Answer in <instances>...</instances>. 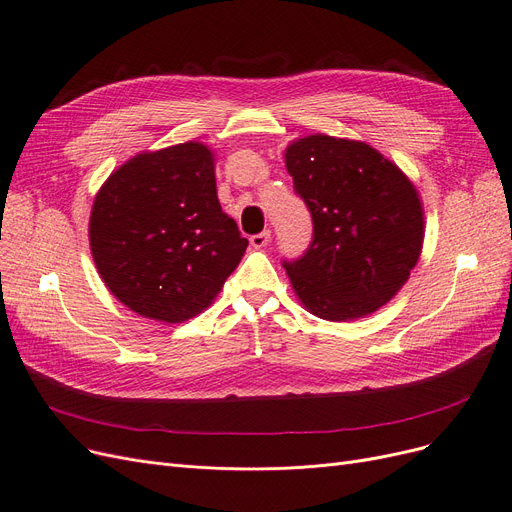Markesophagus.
<instances>
[{
	"label": "esophagus",
	"mask_w": 512,
	"mask_h": 512,
	"mask_svg": "<svg viewBox=\"0 0 512 512\" xmlns=\"http://www.w3.org/2000/svg\"><path fill=\"white\" fill-rule=\"evenodd\" d=\"M269 241H271V231H269V229L260 231V233H256V235L250 237V243H252L254 248H264Z\"/></svg>",
	"instance_id": "34e87169"
}]
</instances>
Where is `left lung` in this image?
Returning a JSON list of instances; mask_svg holds the SVG:
<instances>
[{
    "label": "left lung",
    "instance_id": "8db88e82",
    "mask_svg": "<svg viewBox=\"0 0 512 512\" xmlns=\"http://www.w3.org/2000/svg\"><path fill=\"white\" fill-rule=\"evenodd\" d=\"M312 216V241L283 269L319 319H362L392 300L419 262L423 206L402 170L371 145L308 135L285 150Z\"/></svg>",
    "mask_w": 512,
    "mask_h": 512
}]
</instances>
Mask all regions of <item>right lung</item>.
<instances>
[{"label":"right lung","instance_id":"obj_1","mask_svg":"<svg viewBox=\"0 0 512 512\" xmlns=\"http://www.w3.org/2000/svg\"><path fill=\"white\" fill-rule=\"evenodd\" d=\"M89 246L116 300L181 323L212 304L248 239L216 198L214 154L187 141L114 170L93 200Z\"/></svg>","mask_w":512,"mask_h":512}]
</instances>
